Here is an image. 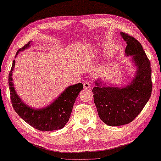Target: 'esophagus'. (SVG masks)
I'll use <instances>...</instances> for the list:
<instances>
[{
  "label": "esophagus",
  "mask_w": 161,
  "mask_h": 161,
  "mask_svg": "<svg viewBox=\"0 0 161 161\" xmlns=\"http://www.w3.org/2000/svg\"><path fill=\"white\" fill-rule=\"evenodd\" d=\"M83 88H84L85 89H89L90 88H91V84H90L89 81H85V82L83 83Z\"/></svg>",
  "instance_id": "esophagus-1"
}]
</instances>
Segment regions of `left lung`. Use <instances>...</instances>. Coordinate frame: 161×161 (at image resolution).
Returning a JSON list of instances; mask_svg holds the SVG:
<instances>
[{
	"label": "left lung",
	"mask_w": 161,
	"mask_h": 161,
	"mask_svg": "<svg viewBox=\"0 0 161 161\" xmlns=\"http://www.w3.org/2000/svg\"><path fill=\"white\" fill-rule=\"evenodd\" d=\"M120 34L127 44L125 56H130L136 68L135 75L128 85L122 87L108 86L97 79L92 89L99 117L109 126L131 122L148 102L153 89L150 62L142 45L134 37L122 32Z\"/></svg>",
	"instance_id": "8db88e82"
}]
</instances>
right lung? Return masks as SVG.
<instances>
[{"mask_svg": "<svg viewBox=\"0 0 161 161\" xmlns=\"http://www.w3.org/2000/svg\"><path fill=\"white\" fill-rule=\"evenodd\" d=\"M32 45V42L20 48L17 51L15 58L19 51H23ZM15 66L13 61L12 67L8 76V86L10 89L11 100L14 111L19 117L35 129L41 131H52L63 128L69 119L72 108L77 97L83 89L82 83L69 86L47 106L41 108H34L25 104L15 91L12 79V73Z\"/></svg>", "mask_w": 161, "mask_h": 161, "instance_id": "add662e5", "label": "right lung"}]
</instances>
